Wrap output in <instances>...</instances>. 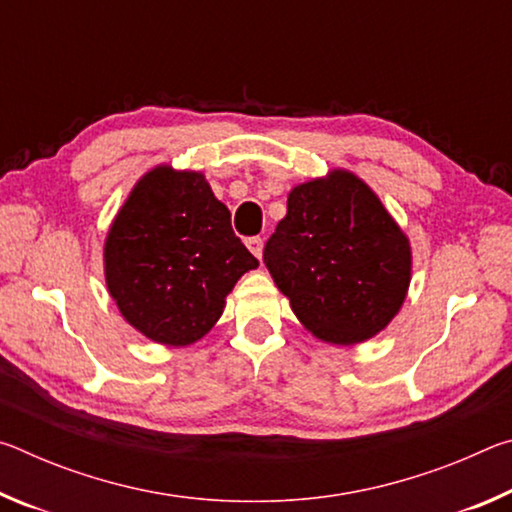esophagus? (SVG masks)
<instances>
[{"label":"esophagus","instance_id":"obj_1","mask_svg":"<svg viewBox=\"0 0 512 512\" xmlns=\"http://www.w3.org/2000/svg\"><path fill=\"white\" fill-rule=\"evenodd\" d=\"M246 246H248L250 253H253L257 259H262V250H264L262 237H250V239H246Z\"/></svg>","mask_w":512,"mask_h":512}]
</instances>
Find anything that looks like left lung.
Instances as JSON below:
<instances>
[{
	"label": "left lung",
	"mask_w": 512,
	"mask_h": 512,
	"mask_svg": "<svg viewBox=\"0 0 512 512\" xmlns=\"http://www.w3.org/2000/svg\"><path fill=\"white\" fill-rule=\"evenodd\" d=\"M264 264L300 323L336 345L381 332L411 282L409 239L377 194L343 169L291 189Z\"/></svg>",
	"instance_id": "8db88e82"
}]
</instances>
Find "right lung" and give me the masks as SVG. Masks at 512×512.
<instances>
[{"label":"right lung","instance_id":"add662e5","mask_svg":"<svg viewBox=\"0 0 512 512\" xmlns=\"http://www.w3.org/2000/svg\"><path fill=\"white\" fill-rule=\"evenodd\" d=\"M106 284L128 323L162 345H189L221 318L225 296L259 262L232 232L203 173L151 169L103 248Z\"/></svg>","mask_w":512,"mask_h":512}]
</instances>
